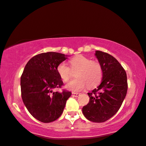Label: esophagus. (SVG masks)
<instances>
[{
	"instance_id": "34e87169",
	"label": "esophagus",
	"mask_w": 146,
	"mask_h": 146,
	"mask_svg": "<svg viewBox=\"0 0 146 146\" xmlns=\"http://www.w3.org/2000/svg\"><path fill=\"white\" fill-rule=\"evenodd\" d=\"M72 96L73 97H75V98H77V97L80 96V93H75V92H73L72 93Z\"/></svg>"
}]
</instances>
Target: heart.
Returning <instances> with one entry per match:
<instances>
[{
    "mask_svg": "<svg viewBox=\"0 0 146 146\" xmlns=\"http://www.w3.org/2000/svg\"><path fill=\"white\" fill-rule=\"evenodd\" d=\"M72 70L78 69L77 79H73L66 85V88L73 92L82 91L87 86L89 88L96 87L102 78V68L96 61H91L84 55H77L69 61ZM64 62L60 63L57 67V72L64 82L69 81L71 75V70Z\"/></svg>",
    "mask_w": 146,
    "mask_h": 146,
    "instance_id": "b5f03b06",
    "label": "heart"
}]
</instances>
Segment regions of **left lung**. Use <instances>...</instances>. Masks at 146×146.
<instances>
[{"instance_id": "1", "label": "left lung", "mask_w": 146, "mask_h": 146, "mask_svg": "<svg viewBox=\"0 0 146 146\" xmlns=\"http://www.w3.org/2000/svg\"><path fill=\"white\" fill-rule=\"evenodd\" d=\"M102 68L101 84L88 93L89 102L82 111L87 119L102 123L118 111L126 96L127 81L126 72L117 59L110 54L96 50L95 54Z\"/></svg>"}]
</instances>
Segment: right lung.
<instances>
[{"instance_id": "right-lung-1", "label": "right lung", "mask_w": 146, "mask_h": 146, "mask_svg": "<svg viewBox=\"0 0 146 146\" xmlns=\"http://www.w3.org/2000/svg\"><path fill=\"white\" fill-rule=\"evenodd\" d=\"M67 56L56 52L38 54L29 60L21 75L23 102L31 115L43 123L57 119L71 96L65 90L53 91L63 85L56 69Z\"/></svg>"}]
</instances>
